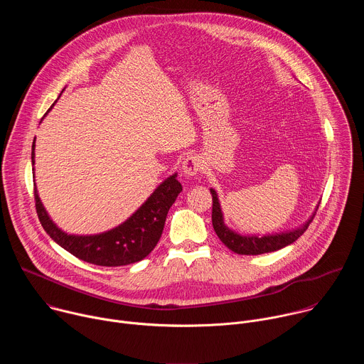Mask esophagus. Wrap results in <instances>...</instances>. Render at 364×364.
<instances>
[{
  "label": "esophagus",
  "mask_w": 364,
  "mask_h": 364,
  "mask_svg": "<svg viewBox=\"0 0 364 364\" xmlns=\"http://www.w3.org/2000/svg\"><path fill=\"white\" fill-rule=\"evenodd\" d=\"M203 160L200 157H197V155H190V157H187L184 161H183V173L186 176H197L201 170H203Z\"/></svg>",
  "instance_id": "34e87169"
}]
</instances>
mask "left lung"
Returning <instances> with one entry per match:
<instances>
[{
    "mask_svg": "<svg viewBox=\"0 0 364 364\" xmlns=\"http://www.w3.org/2000/svg\"><path fill=\"white\" fill-rule=\"evenodd\" d=\"M212 197H213V212H212V222L216 235L219 239L235 253L237 255H262V253H269L279 250L291 243H294L309 226L311 220L314 219V216L311 218L302 228L288 232V233H281V235H271V236H240L235 232H232L223 222V213L219 204L218 194L213 188H210Z\"/></svg>",
    "mask_w": 364,
    "mask_h": 364,
    "instance_id": "obj_1",
    "label": "left lung"
}]
</instances>
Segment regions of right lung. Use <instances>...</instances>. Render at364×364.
<instances>
[{
  "mask_svg": "<svg viewBox=\"0 0 364 364\" xmlns=\"http://www.w3.org/2000/svg\"><path fill=\"white\" fill-rule=\"evenodd\" d=\"M31 163L34 164V144ZM176 177L177 174L161 183L127 222L100 235L75 236L62 232L46 213L34 187L36 212L47 235L73 256L99 267H124L142 261L157 246L170 207L183 190Z\"/></svg>",
  "mask_w": 364,
  "mask_h": 364,
  "instance_id": "obj_1",
  "label": "right lung"
}]
</instances>
